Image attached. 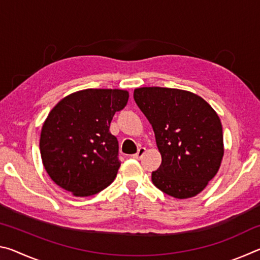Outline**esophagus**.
I'll use <instances>...</instances> for the list:
<instances>
[{"instance_id":"esophagus-1","label":"esophagus","mask_w":260,"mask_h":260,"mask_svg":"<svg viewBox=\"0 0 260 260\" xmlns=\"http://www.w3.org/2000/svg\"><path fill=\"white\" fill-rule=\"evenodd\" d=\"M144 153H146V148L144 147H140L138 149V152L135 153V155H133V158H136V159H140L141 157H142Z\"/></svg>"}]
</instances>
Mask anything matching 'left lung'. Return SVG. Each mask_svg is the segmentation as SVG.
<instances>
[{
  "label": "left lung",
  "mask_w": 260,
  "mask_h": 260,
  "mask_svg": "<svg viewBox=\"0 0 260 260\" xmlns=\"http://www.w3.org/2000/svg\"><path fill=\"white\" fill-rule=\"evenodd\" d=\"M134 100L161 156L153 184L178 200L199 195L218 173L225 151L218 113L201 96L175 88H135Z\"/></svg>",
  "instance_id": "obj_1"
}]
</instances>
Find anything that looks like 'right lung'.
<instances>
[{"mask_svg":"<svg viewBox=\"0 0 260 260\" xmlns=\"http://www.w3.org/2000/svg\"><path fill=\"white\" fill-rule=\"evenodd\" d=\"M125 89H82L65 96L42 125L40 152L48 175L73 196H91L112 183L120 167L110 122L124 109Z\"/></svg>","mask_w":260,"mask_h":260,"instance_id":"right-lung-1","label":"right lung"}]
</instances>
